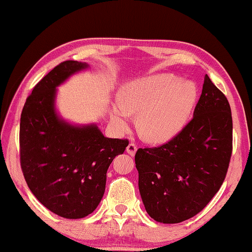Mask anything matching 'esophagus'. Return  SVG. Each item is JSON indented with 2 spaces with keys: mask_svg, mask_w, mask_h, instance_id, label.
<instances>
[{
  "mask_svg": "<svg viewBox=\"0 0 252 252\" xmlns=\"http://www.w3.org/2000/svg\"><path fill=\"white\" fill-rule=\"evenodd\" d=\"M136 151H137V146H136V144H134V143H130L126 147V152L129 153L131 156H134Z\"/></svg>",
  "mask_w": 252,
  "mask_h": 252,
  "instance_id": "esophagus-1",
  "label": "esophagus"
}]
</instances>
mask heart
Wrapping results in <instances>:
<instances>
[{"label":"heart","mask_w":252,"mask_h":252,"mask_svg":"<svg viewBox=\"0 0 252 252\" xmlns=\"http://www.w3.org/2000/svg\"><path fill=\"white\" fill-rule=\"evenodd\" d=\"M195 84L169 73L133 80L120 90V101L111 106V120L120 131L129 129L131 114L137 115L141 135L152 143H164L183 129L194 109Z\"/></svg>","instance_id":"b5f03b06"}]
</instances>
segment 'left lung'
<instances>
[{"instance_id":"obj_1","label":"left lung","mask_w":252,"mask_h":252,"mask_svg":"<svg viewBox=\"0 0 252 252\" xmlns=\"http://www.w3.org/2000/svg\"><path fill=\"white\" fill-rule=\"evenodd\" d=\"M233 151L232 111L207 74L194 117L172 140L138 148V189L149 217L180 223L195 217L220 189Z\"/></svg>"}]
</instances>
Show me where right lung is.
I'll use <instances>...</instances> for the list:
<instances>
[{
  "mask_svg": "<svg viewBox=\"0 0 252 252\" xmlns=\"http://www.w3.org/2000/svg\"><path fill=\"white\" fill-rule=\"evenodd\" d=\"M88 67L66 61L52 69L27 97L20 117V165L27 185L42 205L66 219L95 210L107 170L129 145L126 138L105 137L95 125L74 126L57 116L56 88Z\"/></svg>",
  "mask_w": 252,
  "mask_h": 252,
  "instance_id": "right-lung-1",
  "label": "right lung"
}]
</instances>
